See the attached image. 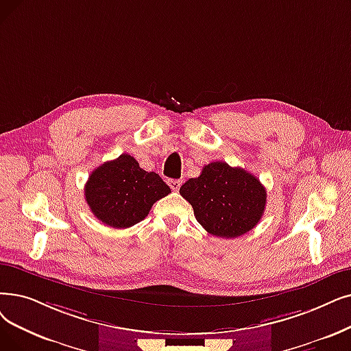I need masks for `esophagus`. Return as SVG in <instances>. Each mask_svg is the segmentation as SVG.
I'll return each mask as SVG.
<instances>
[{"label":"esophagus","mask_w":351,"mask_h":351,"mask_svg":"<svg viewBox=\"0 0 351 351\" xmlns=\"http://www.w3.org/2000/svg\"><path fill=\"white\" fill-rule=\"evenodd\" d=\"M167 185L171 186L172 191H179V188L182 185V180L180 179H169L167 180Z\"/></svg>","instance_id":"1"}]
</instances>
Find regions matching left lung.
Returning <instances> with one entry per match:
<instances>
[{
  "label": "left lung",
  "mask_w": 351,
  "mask_h": 351,
  "mask_svg": "<svg viewBox=\"0 0 351 351\" xmlns=\"http://www.w3.org/2000/svg\"><path fill=\"white\" fill-rule=\"evenodd\" d=\"M179 193L192 205L196 221L215 237L250 232L264 215L267 191L252 173L226 162H212L191 178Z\"/></svg>",
  "instance_id": "1"
}]
</instances>
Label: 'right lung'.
Returning a JSON list of instances; mask_svg holds the SVG:
<instances>
[{
  "mask_svg": "<svg viewBox=\"0 0 351 351\" xmlns=\"http://www.w3.org/2000/svg\"><path fill=\"white\" fill-rule=\"evenodd\" d=\"M171 193L162 178L146 172L123 154L91 172L84 186L86 202L95 217L112 228H129L143 221L150 208Z\"/></svg>",
  "mask_w": 351,
  "mask_h": 351,
  "instance_id": "1",
  "label": "right lung"
}]
</instances>
